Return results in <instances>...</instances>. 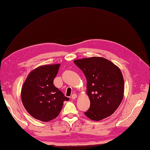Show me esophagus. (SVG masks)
Returning a JSON list of instances; mask_svg holds the SVG:
<instances>
[{
    "instance_id": "34e87169",
    "label": "esophagus",
    "mask_w": 150,
    "mask_h": 150,
    "mask_svg": "<svg viewBox=\"0 0 150 150\" xmlns=\"http://www.w3.org/2000/svg\"><path fill=\"white\" fill-rule=\"evenodd\" d=\"M77 97V94H75V93H74V94H73L72 95H71V98L72 99H75Z\"/></svg>"
}]
</instances>
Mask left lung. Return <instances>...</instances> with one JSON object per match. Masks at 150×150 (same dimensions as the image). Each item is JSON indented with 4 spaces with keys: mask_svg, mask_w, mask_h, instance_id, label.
I'll return each mask as SVG.
<instances>
[{
    "mask_svg": "<svg viewBox=\"0 0 150 150\" xmlns=\"http://www.w3.org/2000/svg\"><path fill=\"white\" fill-rule=\"evenodd\" d=\"M87 80L90 106L84 114L98 121L112 115L122 100L124 82L120 69L103 57H93L74 60Z\"/></svg>",
    "mask_w": 150,
    "mask_h": 150,
    "instance_id": "1",
    "label": "left lung"
}]
</instances>
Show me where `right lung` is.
<instances>
[{"instance_id": "add662e5", "label": "right lung", "mask_w": 150, "mask_h": 150, "mask_svg": "<svg viewBox=\"0 0 150 150\" xmlns=\"http://www.w3.org/2000/svg\"><path fill=\"white\" fill-rule=\"evenodd\" d=\"M60 65L38 67L29 73L22 86V104L28 112L37 120L48 122L54 119L61 111L64 101L69 100L53 84Z\"/></svg>"}]
</instances>
